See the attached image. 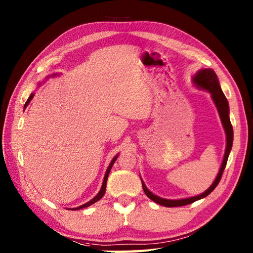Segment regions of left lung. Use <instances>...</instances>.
Instances as JSON below:
<instances>
[{
	"instance_id": "obj_1",
	"label": "left lung",
	"mask_w": 253,
	"mask_h": 253,
	"mask_svg": "<svg viewBox=\"0 0 253 253\" xmlns=\"http://www.w3.org/2000/svg\"><path fill=\"white\" fill-rule=\"evenodd\" d=\"M193 83H195L198 87L203 88V89H207L210 93L212 94V99L214 101V103H215L216 107H217V111L219 113V116H221V120L223 123V126H224V129L225 132H226V138H227V144H226V150H225V155H224V160H223V163L221 166V169H219L217 177L214 180V182L212 184V186L209 188L207 191H204L202 195L200 196H197V197H193V198H187V199H180V200H168V199H163V198H160L158 196L153 195L151 191H149L147 189L146 185L142 182V188H143V191L146 195L151 199L152 201L157 202L158 204H161V206L166 207V208H173V207H182V206H187V204H190L192 202H195L197 200H200V199L204 198L209 196L210 193H211L214 189H215L216 186L218 185L219 180L222 178V175H223V171L226 168V163H227V160H228V155L230 150H232V146H233V137H234V131H233V126H232V123H230L229 120V106H228V102L226 96L224 95L223 91L219 87V83H218V79L216 74L214 73V71L212 69H202V71L199 72L195 78H193Z\"/></svg>"
}]
</instances>
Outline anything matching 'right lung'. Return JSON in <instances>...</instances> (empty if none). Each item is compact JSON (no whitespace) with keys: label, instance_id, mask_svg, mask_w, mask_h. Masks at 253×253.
Listing matches in <instances>:
<instances>
[{"label":"right lung","instance_id":"add662e5","mask_svg":"<svg viewBox=\"0 0 253 253\" xmlns=\"http://www.w3.org/2000/svg\"><path fill=\"white\" fill-rule=\"evenodd\" d=\"M32 98H34V93H31L30 94V96L28 98V100H27V102L25 103V106H24V109H26V106L28 105V103L29 102L32 100ZM116 159H117V155L116 157L112 160V162H111V164L109 165V168H107V169H106V173H105V176H104V180H103V184H102V187H101V190H100V192L98 193V195H96L92 200H90L89 202H87V203H84V206H80V207H78V208H76V209H73V210H80V209H84V208H87V207H89V206H91V204H93V203H95L96 201H99L100 199L104 196V193H105V189H106V181H107V177H109V174H110V171H111V169H112V166H113V164H114V162L116 161Z\"/></svg>","mask_w":253,"mask_h":253}]
</instances>
